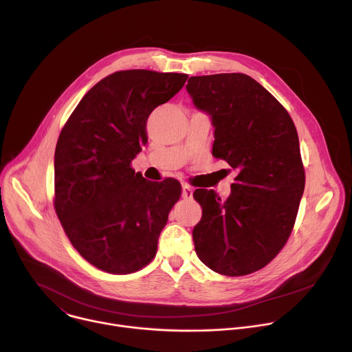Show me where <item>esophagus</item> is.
I'll return each mask as SVG.
<instances>
[{
  "mask_svg": "<svg viewBox=\"0 0 352 352\" xmlns=\"http://www.w3.org/2000/svg\"><path fill=\"white\" fill-rule=\"evenodd\" d=\"M192 195H193V189L189 185L184 184L182 185V197L184 199H192Z\"/></svg>",
  "mask_w": 352,
  "mask_h": 352,
  "instance_id": "obj_1",
  "label": "esophagus"
}]
</instances>
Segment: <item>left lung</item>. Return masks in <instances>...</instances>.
<instances>
[{
  "instance_id": "left-lung-1",
  "label": "left lung",
  "mask_w": 352,
  "mask_h": 352,
  "mask_svg": "<svg viewBox=\"0 0 352 352\" xmlns=\"http://www.w3.org/2000/svg\"><path fill=\"white\" fill-rule=\"evenodd\" d=\"M193 104L212 117L213 156L238 170L231 193L196 189L202 219L192 236L199 259L224 276H246L270 263L291 235L305 170L288 111L245 74L190 76Z\"/></svg>"
}]
</instances>
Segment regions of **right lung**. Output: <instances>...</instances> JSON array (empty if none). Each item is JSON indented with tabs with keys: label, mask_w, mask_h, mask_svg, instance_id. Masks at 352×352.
<instances>
[{
	"label": "right lung",
	"mask_w": 352,
	"mask_h": 352,
	"mask_svg": "<svg viewBox=\"0 0 352 352\" xmlns=\"http://www.w3.org/2000/svg\"><path fill=\"white\" fill-rule=\"evenodd\" d=\"M186 74L128 69L96 83L65 122L54 156V208L74 248L94 267L129 274L153 261L181 184L146 181L131 167L146 121Z\"/></svg>",
	"instance_id": "1"
}]
</instances>
